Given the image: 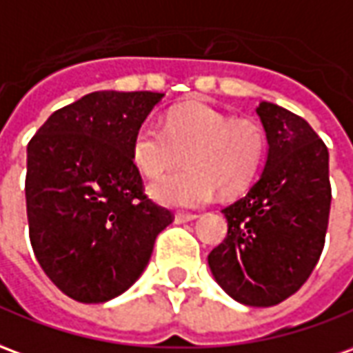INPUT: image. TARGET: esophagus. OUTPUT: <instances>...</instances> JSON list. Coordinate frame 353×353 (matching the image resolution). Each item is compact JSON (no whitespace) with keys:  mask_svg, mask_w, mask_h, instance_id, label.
I'll list each match as a JSON object with an SVG mask.
<instances>
[{"mask_svg":"<svg viewBox=\"0 0 353 353\" xmlns=\"http://www.w3.org/2000/svg\"><path fill=\"white\" fill-rule=\"evenodd\" d=\"M199 216L196 214H185V212H177L176 214V223H185V221H193Z\"/></svg>","mask_w":353,"mask_h":353,"instance_id":"1","label":"esophagus"}]
</instances>
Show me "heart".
I'll use <instances>...</instances> for the list:
<instances>
[{
  "label": "heart",
  "mask_w": 353,
  "mask_h": 353,
  "mask_svg": "<svg viewBox=\"0 0 353 353\" xmlns=\"http://www.w3.org/2000/svg\"><path fill=\"white\" fill-rule=\"evenodd\" d=\"M135 168L157 179L181 164L189 166L149 187L166 206H199L216 189L223 196L245 191L260 174L268 154V134L256 118H233L208 103L172 108L164 128L143 122L130 145Z\"/></svg>",
  "instance_id": "obj_1"
}]
</instances>
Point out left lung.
Returning a JSON list of instances; mask_svg holds the SVG:
<instances>
[{
	"instance_id": "obj_1",
	"label": "left lung",
	"mask_w": 353,
	"mask_h": 353,
	"mask_svg": "<svg viewBox=\"0 0 353 353\" xmlns=\"http://www.w3.org/2000/svg\"><path fill=\"white\" fill-rule=\"evenodd\" d=\"M268 160L250 191L228 208V236L208 254L229 296L268 307L292 296L312 275L331 212L329 151L304 118L262 101Z\"/></svg>"
}]
</instances>
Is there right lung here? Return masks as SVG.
I'll return each instance as SVG.
<instances>
[{
	"instance_id": "right-lung-1",
	"label": "right lung",
	"mask_w": 353,
	"mask_h": 353,
	"mask_svg": "<svg viewBox=\"0 0 353 353\" xmlns=\"http://www.w3.org/2000/svg\"><path fill=\"white\" fill-rule=\"evenodd\" d=\"M164 93L93 91L55 110L28 143L26 214L49 279L83 304L139 279L172 212L143 194L130 145Z\"/></svg>"
}]
</instances>
